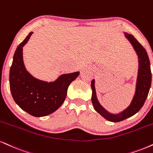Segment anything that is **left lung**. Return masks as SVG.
<instances>
[{
	"mask_svg": "<svg viewBox=\"0 0 153 153\" xmlns=\"http://www.w3.org/2000/svg\"><path fill=\"white\" fill-rule=\"evenodd\" d=\"M125 36L133 46L134 49L137 53L139 58V69L138 75H137V85H136V91L135 96L131 104L128 108H126L122 113L113 115L108 113L100 105L97 100L96 93H95L94 80L91 82L92 93V102L95 110L100 113L104 118L111 122L117 123L124 120L128 117L132 116L136 114L144 105L147 97H148L152 81V73L150 70V63L149 60L148 53L143 45L130 34L125 33Z\"/></svg>",
	"mask_w": 153,
	"mask_h": 153,
	"instance_id": "1",
	"label": "left lung"
}]
</instances>
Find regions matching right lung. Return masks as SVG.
Here are the masks:
<instances>
[{
  "instance_id": "add662e5",
  "label": "right lung",
  "mask_w": 153,
  "mask_h": 153,
  "mask_svg": "<svg viewBox=\"0 0 153 153\" xmlns=\"http://www.w3.org/2000/svg\"><path fill=\"white\" fill-rule=\"evenodd\" d=\"M33 33L30 32L19 44L14 53L9 75L10 89L15 102L21 109L35 117H43L61 106L69 85L80 73L63 74L52 82L33 78L26 71L23 60V47Z\"/></svg>"
}]
</instances>
